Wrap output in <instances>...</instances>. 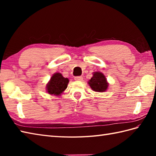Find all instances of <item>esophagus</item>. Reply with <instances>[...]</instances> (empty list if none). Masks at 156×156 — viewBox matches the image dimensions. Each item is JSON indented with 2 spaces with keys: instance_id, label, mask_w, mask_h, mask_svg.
Listing matches in <instances>:
<instances>
[{
  "instance_id": "34e87169",
  "label": "esophagus",
  "mask_w": 156,
  "mask_h": 156,
  "mask_svg": "<svg viewBox=\"0 0 156 156\" xmlns=\"http://www.w3.org/2000/svg\"><path fill=\"white\" fill-rule=\"evenodd\" d=\"M74 80L76 81H82L83 80V77L82 76H76V77H75Z\"/></svg>"
}]
</instances>
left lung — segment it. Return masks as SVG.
Segmentation results:
<instances>
[{
	"label": "left lung",
	"instance_id": "1",
	"mask_svg": "<svg viewBox=\"0 0 156 156\" xmlns=\"http://www.w3.org/2000/svg\"><path fill=\"white\" fill-rule=\"evenodd\" d=\"M88 83L92 90L98 92L106 91L108 87V83L105 76L100 72H93V76Z\"/></svg>",
	"mask_w": 156,
	"mask_h": 156
}]
</instances>
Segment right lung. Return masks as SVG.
<instances>
[{
    "instance_id": "right-lung-1",
    "label": "right lung",
    "mask_w": 156,
    "mask_h": 156,
    "mask_svg": "<svg viewBox=\"0 0 156 156\" xmlns=\"http://www.w3.org/2000/svg\"><path fill=\"white\" fill-rule=\"evenodd\" d=\"M68 79L64 78L60 73H55L47 84L46 90L49 94L59 96L68 87Z\"/></svg>"
}]
</instances>
